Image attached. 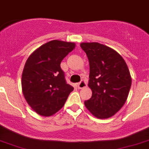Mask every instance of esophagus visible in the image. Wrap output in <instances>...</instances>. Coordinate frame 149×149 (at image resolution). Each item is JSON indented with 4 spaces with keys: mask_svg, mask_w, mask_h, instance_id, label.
I'll use <instances>...</instances> for the list:
<instances>
[{
    "mask_svg": "<svg viewBox=\"0 0 149 149\" xmlns=\"http://www.w3.org/2000/svg\"><path fill=\"white\" fill-rule=\"evenodd\" d=\"M87 87V82L85 81H81L80 83L77 84V88L79 89H83V88Z\"/></svg>",
    "mask_w": 149,
    "mask_h": 149,
    "instance_id": "34e87169",
    "label": "esophagus"
}]
</instances>
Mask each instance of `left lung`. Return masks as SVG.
I'll use <instances>...</instances> for the list:
<instances>
[{"label": "left lung", "mask_w": 149, "mask_h": 149, "mask_svg": "<svg viewBox=\"0 0 149 149\" xmlns=\"http://www.w3.org/2000/svg\"><path fill=\"white\" fill-rule=\"evenodd\" d=\"M89 61L88 87L92 96L84 105L95 117L107 119L117 113L127 100L132 77L125 60L117 52L98 42H82Z\"/></svg>", "instance_id": "8db88e82"}]
</instances>
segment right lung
<instances>
[{"label":"right lung","instance_id":"1","mask_svg":"<svg viewBox=\"0 0 149 149\" xmlns=\"http://www.w3.org/2000/svg\"><path fill=\"white\" fill-rule=\"evenodd\" d=\"M74 48V42L52 40L36 49L26 61L22 91L27 104L39 115L57 113L74 90L66 82L60 64Z\"/></svg>","mask_w":149,"mask_h":149}]
</instances>
